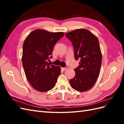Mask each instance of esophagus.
<instances>
[{
	"instance_id": "obj_1",
	"label": "esophagus",
	"mask_w": 124,
	"mask_h": 124,
	"mask_svg": "<svg viewBox=\"0 0 124 124\" xmlns=\"http://www.w3.org/2000/svg\"><path fill=\"white\" fill-rule=\"evenodd\" d=\"M61 69H62V70H63V71H65V70H66L67 69L66 68H62Z\"/></svg>"
}]
</instances>
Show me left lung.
Here are the masks:
<instances>
[{
	"label": "left lung",
	"mask_w": 124,
	"mask_h": 124,
	"mask_svg": "<svg viewBox=\"0 0 124 124\" xmlns=\"http://www.w3.org/2000/svg\"><path fill=\"white\" fill-rule=\"evenodd\" d=\"M72 43L74 57L79 65L74 69L76 75L69 80L71 87L79 92L89 90L98 78L102 55L98 39L88 30L81 28L65 34Z\"/></svg>",
	"instance_id": "8db88e82"
}]
</instances>
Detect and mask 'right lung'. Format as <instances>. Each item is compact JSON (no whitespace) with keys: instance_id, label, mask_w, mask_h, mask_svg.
<instances>
[{"instance_id":"obj_1","label":"right lung","mask_w":124,"mask_h":124,"mask_svg":"<svg viewBox=\"0 0 124 124\" xmlns=\"http://www.w3.org/2000/svg\"><path fill=\"white\" fill-rule=\"evenodd\" d=\"M63 32H49L42 29L33 31L23 43L22 63L26 79L34 89L47 92L54 87L61 68L51 65L48 61L56 43Z\"/></svg>"}]
</instances>
